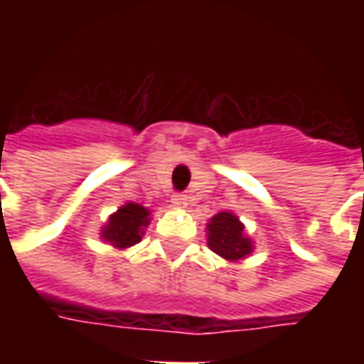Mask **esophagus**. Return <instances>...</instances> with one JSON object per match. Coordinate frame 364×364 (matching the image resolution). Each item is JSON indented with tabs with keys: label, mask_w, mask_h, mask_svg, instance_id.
<instances>
[{
	"label": "esophagus",
	"mask_w": 364,
	"mask_h": 364,
	"mask_svg": "<svg viewBox=\"0 0 364 364\" xmlns=\"http://www.w3.org/2000/svg\"><path fill=\"white\" fill-rule=\"evenodd\" d=\"M171 205H173L175 208H179V210H185L187 205H189V198L185 197V195H173V198H171Z\"/></svg>",
	"instance_id": "esophagus-1"
}]
</instances>
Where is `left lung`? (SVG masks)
<instances>
[{
	"label": "left lung",
	"instance_id": "obj_1",
	"mask_svg": "<svg viewBox=\"0 0 364 364\" xmlns=\"http://www.w3.org/2000/svg\"><path fill=\"white\" fill-rule=\"evenodd\" d=\"M206 242L216 255H220L222 259L230 261V263L244 261L255 250L253 240L245 232L244 222L228 210L214 214L208 220Z\"/></svg>",
	"mask_w": 364,
	"mask_h": 364
}]
</instances>
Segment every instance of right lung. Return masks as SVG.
Segmentation results:
<instances>
[{
    "mask_svg": "<svg viewBox=\"0 0 364 364\" xmlns=\"http://www.w3.org/2000/svg\"><path fill=\"white\" fill-rule=\"evenodd\" d=\"M150 214L151 210H148L146 206L138 203H127L109 216V220L101 226L99 236L114 250L132 247L142 240L144 232L150 226Z\"/></svg>",
    "mask_w": 364,
    "mask_h": 364,
    "instance_id": "right-lung-1",
    "label": "right lung"
}]
</instances>
